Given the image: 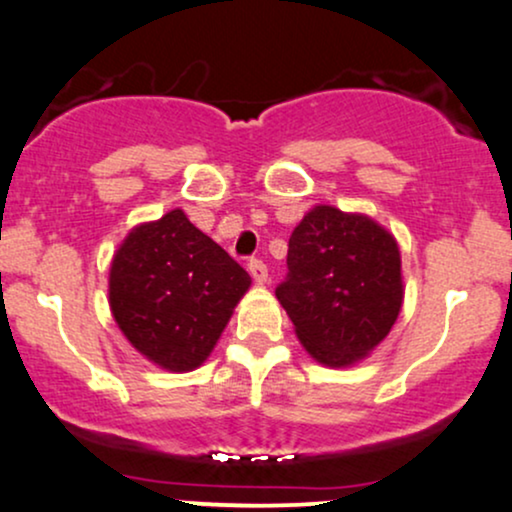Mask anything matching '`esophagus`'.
Wrapping results in <instances>:
<instances>
[{"label": "esophagus", "mask_w": 512, "mask_h": 512, "mask_svg": "<svg viewBox=\"0 0 512 512\" xmlns=\"http://www.w3.org/2000/svg\"><path fill=\"white\" fill-rule=\"evenodd\" d=\"M248 272H250L252 279L257 281V284H267L269 272H267V264H264L262 260H250L248 262Z\"/></svg>", "instance_id": "esophagus-1"}]
</instances>
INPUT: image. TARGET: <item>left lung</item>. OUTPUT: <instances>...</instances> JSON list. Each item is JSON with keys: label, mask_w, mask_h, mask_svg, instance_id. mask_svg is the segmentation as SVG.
<instances>
[{"label": "left lung", "mask_w": 512, "mask_h": 512, "mask_svg": "<svg viewBox=\"0 0 512 512\" xmlns=\"http://www.w3.org/2000/svg\"><path fill=\"white\" fill-rule=\"evenodd\" d=\"M286 267L276 298L325 366H351L395 325L404 296L399 248L368 216L308 211L289 238Z\"/></svg>", "instance_id": "8db88e82"}]
</instances>
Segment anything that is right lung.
Instances as JSON below:
<instances>
[{
    "instance_id": "right-lung-1",
    "label": "right lung",
    "mask_w": 512,
    "mask_h": 512,
    "mask_svg": "<svg viewBox=\"0 0 512 512\" xmlns=\"http://www.w3.org/2000/svg\"><path fill=\"white\" fill-rule=\"evenodd\" d=\"M250 274L173 209L134 228L110 267V308L137 351L168 370L204 361Z\"/></svg>"
}]
</instances>
